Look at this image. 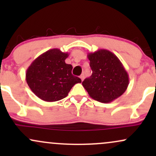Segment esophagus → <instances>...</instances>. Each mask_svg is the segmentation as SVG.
Instances as JSON below:
<instances>
[{
    "mask_svg": "<svg viewBox=\"0 0 156 156\" xmlns=\"http://www.w3.org/2000/svg\"><path fill=\"white\" fill-rule=\"evenodd\" d=\"M80 79H81L82 81H83V79H84V75H83V74L80 75Z\"/></svg>",
    "mask_w": 156,
    "mask_h": 156,
    "instance_id": "1",
    "label": "esophagus"
}]
</instances>
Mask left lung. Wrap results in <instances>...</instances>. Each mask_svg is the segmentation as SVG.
<instances>
[{"label": "left lung", "mask_w": 156, "mask_h": 156, "mask_svg": "<svg viewBox=\"0 0 156 156\" xmlns=\"http://www.w3.org/2000/svg\"><path fill=\"white\" fill-rule=\"evenodd\" d=\"M92 75L82 85L92 99L108 103L120 97L129 84V77L120 60L112 52L100 49L87 55Z\"/></svg>", "instance_id": "obj_1"}]
</instances>
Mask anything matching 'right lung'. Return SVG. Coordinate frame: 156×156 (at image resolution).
<instances>
[{"mask_svg": "<svg viewBox=\"0 0 156 156\" xmlns=\"http://www.w3.org/2000/svg\"><path fill=\"white\" fill-rule=\"evenodd\" d=\"M68 55L53 48L37 57L27 69V83L42 101H60L68 95L75 84L81 83L80 78L73 76V66L65 63Z\"/></svg>", "mask_w": 156, "mask_h": 156, "instance_id": "right-lung-1", "label": "right lung"}]
</instances>
